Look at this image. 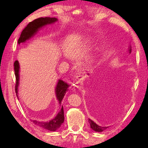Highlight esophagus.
<instances>
[{"label":"esophagus","instance_id":"1","mask_svg":"<svg viewBox=\"0 0 148 148\" xmlns=\"http://www.w3.org/2000/svg\"><path fill=\"white\" fill-rule=\"evenodd\" d=\"M83 79H84V77L83 75H78L77 76H76V79H77L78 82L82 81V80H83Z\"/></svg>","mask_w":148,"mask_h":148}]
</instances>
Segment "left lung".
<instances>
[{
  "label": "left lung",
  "instance_id": "left-lung-1",
  "mask_svg": "<svg viewBox=\"0 0 148 148\" xmlns=\"http://www.w3.org/2000/svg\"><path fill=\"white\" fill-rule=\"evenodd\" d=\"M130 53H131V51H132V47L130 48ZM89 121V124H90V126H91V128L93 130H95V132H102L103 131H104L107 128V127H102L101 126H99V125H97L96 123H95L93 122L92 120L89 119L88 120Z\"/></svg>",
  "mask_w": 148,
  "mask_h": 148
}]
</instances>
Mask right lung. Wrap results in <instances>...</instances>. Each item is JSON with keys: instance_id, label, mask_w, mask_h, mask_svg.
<instances>
[{"instance_id": "1", "label": "right lung", "mask_w": 148, "mask_h": 148, "mask_svg": "<svg viewBox=\"0 0 148 148\" xmlns=\"http://www.w3.org/2000/svg\"><path fill=\"white\" fill-rule=\"evenodd\" d=\"M56 21H57L56 18L41 17L29 22L27 26L24 28V29L22 31L20 37L18 39V43L20 44L21 42H25L26 40H27L29 39L31 36H33L38 31V29L40 28H41L42 26L46 25L47 24L54 23ZM19 69L20 66L18 62L16 60L14 62V71L16 78L15 89V92L16 94L18 93V86L19 84ZM69 87V85L64 82V81H62V80H59V82H58L56 88V96L58 101L59 102V104H61V101L63 99L66 91L68 90ZM17 96L18 95H16V96ZM31 122H33V123L38 125V126L44 129L47 130L52 132L56 131L61 126V125L64 122V112L63 106H62L60 110L58 113L56 117L51 121H49V122H39V121L36 120H33Z\"/></svg>"}]
</instances>
